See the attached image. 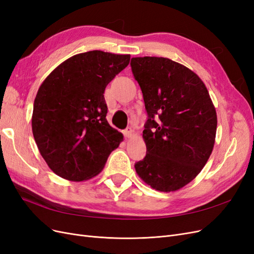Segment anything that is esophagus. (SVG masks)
Listing matches in <instances>:
<instances>
[{"instance_id":"1","label":"esophagus","mask_w":254,"mask_h":254,"mask_svg":"<svg viewBox=\"0 0 254 254\" xmlns=\"http://www.w3.org/2000/svg\"><path fill=\"white\" fill-rule=\"evenodd\" d=\"M124 135H125L126 137H132V136L134 135L133 129H132V128H130V127L126 128V129L124 130Z\"/></svg>"}]
</instances>
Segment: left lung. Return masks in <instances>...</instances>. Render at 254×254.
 I'll return each instance as SVG.
<instances>
[{
    "label": "left lung",
    "mask_w": 254,
    "mask_h": 254,
    "mask_svg": "<svg viewBox=\"0 0 254 254\" xmlns=\"http://www.w3.org/2000/svg\"><path fill=\"white\" fill-rule=\"evenodd\" d=\"M130 65L148 114L146 156L135 172L153 190H178L201 172L214 147L217 115L209 91L196 73L168 58L133 57Z\"/></svg>",
    "instance_id": "1"
}]
</instances>
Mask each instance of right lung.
Segmentation results:
<instances>
[{"label": "right lung", "instance_id": "obj_1", "mask_svg": "<svg viewBox=\"0 0 254 254\" xmlns=\"http://www.w3.org/2000/svg\"><path fill=\"white\" fill-rule=\"evenodd\" d=\"M130 55L90 51L60 64L37 92L32 117L36 144L61 178L84 181L103 171L123 134L107 122L105 89Z\"/></svg>", "mask_w": 254, "mask_h": 254}]
</instances>
